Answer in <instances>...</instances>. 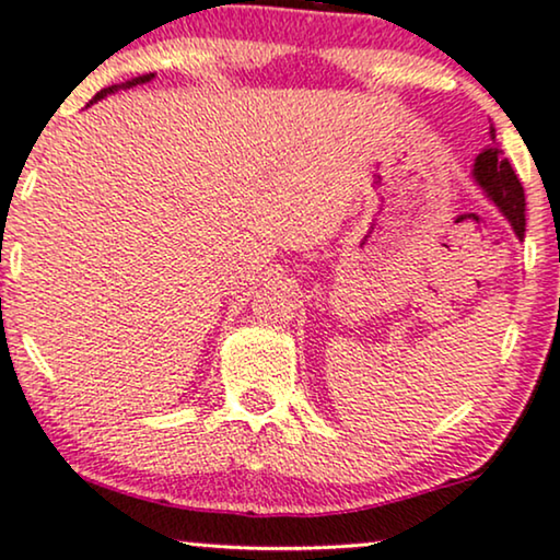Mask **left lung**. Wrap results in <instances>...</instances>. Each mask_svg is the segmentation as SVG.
I'll list each match as a JSON object with an SVG mask.
<instances>
[{
    "mask_svg": "<svg viewBox=\"0 0 560 560\" xmlns=\"http://www.w3.org/2000/svg\"><path fill=\"white\" fill-rule=\"evenodd\" d=\"M491 147H486L483 152L476 158V180L483 186V190L491 196V201L504 211V217L512 222L514 232L520 237H525V188H522L520 178H516L514 167L509 165V160L501 158L497 147V133L491 129Z\"/></svg>",
    "mask_w": 560,
    "mask_h": 560,
    "instance_id": "1",
    "label": "left lung"
}]
</instances>
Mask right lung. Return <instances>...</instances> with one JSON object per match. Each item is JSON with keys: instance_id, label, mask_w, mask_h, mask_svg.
<instances>
[{"instance_id": "obj_1", "label": "right lung", "mask_w": 560, "mask_h": 560, "mask_svg": "<svg viewBox=\"0 0 560 560\" xmlns=\"http://www.w3.org/2000/svg\"><path fill=\"white\" fill-rule=\"evenodd\" d=\"M152 77H154V74H144V77H137V80L126 82V84H124V88H133V84H144V82H150V80H152ZM118 88H121V84H118ZM113 90H116V84H113V88H105V90H101V92H97V95H95V97H92V101H90V103L101 101V97H105V95H108V92H113Z\"/></svg>"}]
</instances>
